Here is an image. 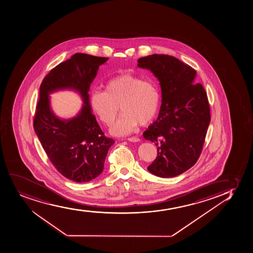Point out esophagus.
<instances>
[{
  "label": "esophagus",
  "mask_w": 253,
  "mask_h": 253,
  "mask_svg": "<svg viewBox=\"0 0 253 253\" xmlns=\"http://www.w3.org/2000/svg\"><path fill=\"white\" fill-rule=\"evenodd\" d=\"M128 141L133 142V143L140 141V139L139 138H137V137H130V138H128Z\"/></svg>",
  "instance_id": "1"
}]
</instances>
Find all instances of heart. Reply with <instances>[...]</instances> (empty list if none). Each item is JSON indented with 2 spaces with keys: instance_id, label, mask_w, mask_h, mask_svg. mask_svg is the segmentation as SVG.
Returning <instances> with one entry per match:
<instances>
[{
  "instance_id": "1",
  "label": "heart",
  "mask_w": 253,
  "mask_h": 253,
  "mask_svg": "<svg viewBox=\"0 0 253 253\" xmlns=\"http://www.w3.org/2000/svg\"><path fill=\"white\" fill-rule=\"evenodd\" d=\"M105 91L92 90L89 103L93 113L104 125H111L120 109L123 113L110 128L115 136L132 133L138 125H149L156 117L161 94L155 83L132 74H122L109 79Z\"/></svg>"
}]
</instances>
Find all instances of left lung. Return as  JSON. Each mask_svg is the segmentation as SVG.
Segmentation results:
<instances>
[{"instance_id":"8db88e82","label":"left lung","mask_w":253,"mask_h":253,"mask_svg":"<svg viewBox=\"0 0 253 253\" xmlns=\"http://www.w3.org/2000/svg\"><path fill=\"white\" fill-rule=\"evenodd\" d=\"M138 67L155 75L162 94L157 120L143 133L158 150L147 169L161 178L177 176L191 168L201 155L211 121L207 92L195 82L196 71L172 56L141 57Z\"/></svg>"}]
</instances>
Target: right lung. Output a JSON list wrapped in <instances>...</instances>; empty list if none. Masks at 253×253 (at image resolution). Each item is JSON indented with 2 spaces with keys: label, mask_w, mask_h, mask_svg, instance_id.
<instances>
[{
  "label": "right lung",
  "mask_w": 253,
  "mask_h": 253,
  "mask_svg": "<svg viewBox=\"0 0 253 253\" xmlns=\"http://www.w3.org/2000/svg\"><path fill=\"white\" fill-rule=\"evenodd\" d=\"M108 59L75 53L52 69L40 86L34 130L55 168L75 182H88L103 172L107 154L114 143L101 130L92 114L88 94L99 66ZM61 89H72L82 97L83 105L76 117L62 119L52 111L48 95Z\"/></svg>",
  "instance_id": "obj_1"
}]
</instances>
